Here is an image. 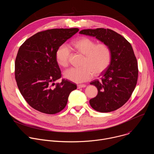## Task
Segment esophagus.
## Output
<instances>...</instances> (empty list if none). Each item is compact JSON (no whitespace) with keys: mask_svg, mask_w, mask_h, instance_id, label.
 <instances>
[{"mask_svg":"<svg viewBox=\"0 0 154 154\" xmlns=\"http://www.w3.org/2000/svg\"><path fill=\"white\" fill-rule=\"evenodd\" d=\"M85 87H86V85L85 84H80L77 85L78 88H85Z\"/></svg>","mask_w":154,"mask_h":154,"instance_id":"1","label":"esophagus"}]
</instances>
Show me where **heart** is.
<instances>
[{"instance_id": "1", "label": "heart", "mask_w": 154, "mask_h": 154, "mask_svg": "<svg viewBox=\"0 0 154 154\" xmlns=\"http://www.w3.org/2000/svg\"><path fill=\"white\" fill-rule=\"evenodd\" d=\"M72 46L81 54L85 56L82 68H71L64 72V77L74 83H79L90 80L93 74L98 75L104 72L111 61L110 49L105 45L97 42L88 37H81L75 40ZM71 51L69 47L61 45L55 54L56 60L62 67H67Z\"/></svg>"}]
</instances>
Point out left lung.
<instances>
[{"label": "left lung", "instance_id": "obj_1", "mask_svg": "<svg viewBox=\"0 0 154 154\" xmlns=\"http://www.w3.org/2000/svg\"><path fill=\"white\" fill-rule=\"evenodd\" d=\"M79 33L96 37L110 49L108 67L100 80L90 83L97 88L98 93L90 100V104L101 113L115 111L127 102L137 83L138 63L133 48L125 38L108 29H84Z\"/></svg>", "mask_w": 154, "mask_h": 154}]
</instances>
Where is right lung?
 <instances>
[{"label": "right lung", "instance_id": "right-lung-1", "mask_svg": "<svg viewBox=\"0 0 154 154\" xmlns=\"http://www.w3.org/2000/svg\"><path fill=\"white\" fill-rule=\"evenodd\" d=\"M79 29H54L38 32L19 49L15 60V79L24 99L33 108L49 115L61 112L77 85L61 78L55 54Z\"/></svg>", "mask_w": 154, "mask_h": 154}]
</instances>
